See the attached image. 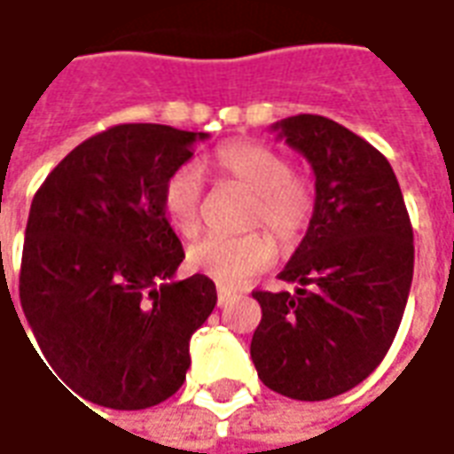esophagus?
<instances>
[{"instance_id":"1","label":"esophagus","mask_w":454,"mask_h":454,"mask_svg":"<svg viewBox=\"0 0 454 454\" xmlns=\"http://www.w3.org/2000/svg\"><path fill=\"white\" fill-rule=\"evenodd\" d=\"M236 293L233 290H226V287H218V307H226L228 302H233Z\"/></svg>"}]
</instances>
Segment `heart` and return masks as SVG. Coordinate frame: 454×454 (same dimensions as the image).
<instances>
[{
	"label": "heart",
	"instance_id": "obj_1",
	"mask_svg": "<svg viewBox=\"0 0 454 454\" xmlns=\"http://www.w3.org/2000/svg\"><path fill=\"white\" fill-rule=\"evenodd\" d=\"M216 167L223 176L253 194L248 223L270 228L282 243H294L315 214V192L302 174L290 169L287 157L275 147L236 139L216 150ZM204 179L196 164H182L164 184L161 206L172 226L194 236L201 221ZM192 270L218 285H240L275 260V240L265 231L246 236H206L189 248Z\"/></svg>",
	"mask_w": 454,
	"mask_h": 454
}]
</instances>
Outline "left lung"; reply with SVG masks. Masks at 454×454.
Returning <instances> with one entry per match:
<instances>
[{
  "mask_svg": "<svg viewBox=\"0 0 454 454\" xmlns=\"http://www.w3.org/2000/svg\"><path fill=\"white\" fill-rule=\"evenodd\" d=\"M272 129L312 164L315 214L280 272L294 293H262L250 341L260 381L294 401L359 386L391 348L413 282V228L391 164L322 115Z\"/></svg>",
  "mask_w": 454,
  "mask_h": 454,
  "instance_id": "obj_1",
  "label": "left lung"
}]
</instances>
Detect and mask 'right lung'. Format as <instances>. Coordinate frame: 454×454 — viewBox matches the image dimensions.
Here are the masks:
<instances>
[{"instance_id": "obj_1", "label": "right lung", "mask_w": 454, "mask_h": 454, "mask_svg": "<svg viewBox=\"0 0 454 454\" xmlns=\"http://www.w3.org/2000/svg\"><path fill=\"white\" fill-rule=\"evenodd\" d=\"M206 137L115 125L81 142L31 201L21 309L53 373L90 403L142 411L186 379L216 285L206 275L174 282L184 248L161 192Z\"/></svg>"}]
</instances>
